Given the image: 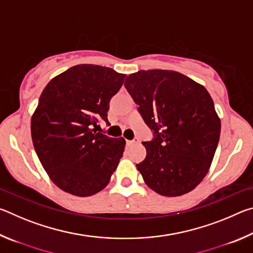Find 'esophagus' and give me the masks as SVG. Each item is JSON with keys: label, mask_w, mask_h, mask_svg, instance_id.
<instances>
[{"label": "esophagus", "mask_w": 253, "mask_h": 253, "mask_svg": "<svg viewBox=\"0 0 253 253\" xmlns=\"http://www.w3.org/2000/svg\"><path fill=\"white\" fill-rule=\"evenodd\" d=\"M138 142H139V139L137 138V137H135V138L132 140H126V144H127V146H131V145L137 144Z\"/></svg>", "instance_id": "esophagus-1"}]
</instances>
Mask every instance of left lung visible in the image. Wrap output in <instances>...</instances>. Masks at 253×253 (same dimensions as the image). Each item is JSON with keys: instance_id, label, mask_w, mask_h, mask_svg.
<instances>
[{"instance_id": "8db88e82", "label": "left lung", "mask_w": 253, "mask_h": 253, "mask_svg": "<svg viewBox=\"0 0 253 253\" xmlns=\"http://www.w3.org/2000/svg\"><path fill=\"white\" fill-rule=\"evenodd\" d=\"M125 87L154 138L136 165L148 187L164 196L186 194L208 174L220 139L221 122L202 84L172 70H140Z\"/></svg>"}]
</instances>
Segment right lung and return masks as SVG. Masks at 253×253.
<instances>
[{
	"instance_id": "1",
	"label": "right lung",
	"mask_w": 253,
	"mask_h": 253,
	"mask_svg": "<svg viewBox=\"0 0 253 253\" xmlns=\"http://www.w3.org/2000/svg\"><path fill=\"white\" fill-rule=\"evenodd\" d=\"M126 75L111 68L78 65L50 81L31 119L34 149L58 187L90 196L109 183L125 149V139L96 130ZM95 128H93V127Z\"/></svg>"
}]
</instances>
